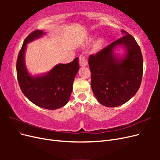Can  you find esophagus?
Returning <instances> with one entry per match:
<instances>
[{
    "label": "esophagus",
    "mask_w": 160,
    "mask_h": 160,
    "mask_svg": "<svg viewBox=\"0 0 160 160\" xmlns=\"http://www.w3.org/2000/svg\"><path fill=\"white\" fill-rule=\"evenodd\" d=\"M79 65L81 67H85L88 65V60L85 59V57L80 56L79 57Z\"/></svg>",
    "instance_id": "obj_1"
}]
</instances>
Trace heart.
Segmentation results:
<instances>
[{
  "label": "heart",
  "instance_id": "heart-1",
  "mask_svg": "<svg viewBox=\"0 0 160 160\" xmlns=\"http://www.w3.org/2000/svg\"><path fill=\"white\" fill-rule=\"evenodd\" d=\"M93 37H89L88 38H87V40L85 41V44L87 45L90 44V43L93 41ZM104 43H105V40L103 38H102V37L98 38V39L95 41L93 45H92V49H91L92 51L93 52L98 51L99 50H100L101 49V47L103 46Z\"/></svg>",
  "mask_w": 160,
  "mask_h": 160
}]
</instances>
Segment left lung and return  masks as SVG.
Instances as JSON below:
<instances>
[{
	"label": "left lung",
	"instance_id": "8db88e82",
	"mask_svg": "<svg viewBox=\"0 0 160 160\" xmlns=\"http://www.w3.org/2000/svg\"><path fill=\"white\" fill-rule=\"evenodd\" d=\"M89 57L91 89L99 102L109 108L122 105L136 94L143 75V57L139 46L128 32ZM122 50L119 53L116 52Z\"/></svg>",
	"mask_w": 160,
	"mask_h": 160
}]
</instances>
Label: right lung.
<instances>
[{
  "label": "right lung",
  "mask_w": 160,
  "mask_h": 160,
  "mask_svg": "<svg viewBox=\"0 0 160 160\" xmlns=\"http://www.w3.org/2000/svg\"><path fill=\"white\" fill-rule=\"evenodd\" d=\"M45 35L46 32L42 30H37L24 41L17 58V79L23 94L32 103L47 109H57L63 107L69 100L79 69V58L69 63L57 64L45 73L31 75L25 63L27 44Z\"/></svg>",
  "instance_id": "right-lung-1"
}]
</instances>
